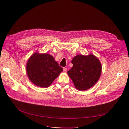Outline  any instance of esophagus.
Masks as SVG:
<instances>
[{
  "instance_id": "1",
  "label": "esophagus",
  "mask_w": 129,
  "mask_h": 129,
  "mask_svg": "<svg viewBox=\"0 0 129 129\" xmlns=\"http://www.w3.org/2000/svg\"><path fill=\"white\" fill-rule=\"evenodd\" d=\"M63 71H64V72H67V69L66 68V67H64V68H63Z\"/></svg>"
}]
</instances>
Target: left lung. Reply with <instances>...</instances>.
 <instances>
[{
  "label": "left lung",
  "instance_id": "1",
  "mask_svg": "<svg viewBox=\"0 0 129 129\" xmlns=\"http://www.w3.org/2000/svg\"><path fill=\"white\" fill-rule=\"evenodd\" d=\"M73 66L67 72L76 88L79 90L89 89L99 80L101 73L99 60L92 54L77 55L72 60Z\"/></svg>",
  "mask_w": 129,
  "mask_h": 129
}]
</instances>
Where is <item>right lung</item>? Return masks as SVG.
I'll use <instances>...</instances> for the list:
<instances>
[{
    "mask_svg": "<svg viewBox=\"0 0 129 129\" xmlns=\"http://www.w3.org/2000/svg\"><path fill=\"white\" fill-rule=\"evenodd\" d=\"M62 71L54 57L46 53L33 54L26 64L29 78L32 83L40 87H49Z\"/></svg>",
    "mask_w": 129,
    "mask_h": 129,
    "instance_id": "1",
    "label": "right lung"
}]
</instances>
